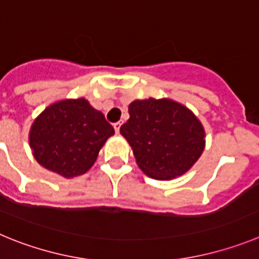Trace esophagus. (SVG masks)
I'll use <instances>...</instances> for the list:
<instances>
[{
	"instance_id": "34e87169",
	"label": "esophagus",
	"mask_w": 259,
	"mask_h": 259,
	"mask_svg": "<svg viewBox=\"0 0 259 259\" xmlns=\"http://www.w3.org/2000/svg\"><path fill=\"white\" fill-rule=\"evenodd\" d=\"M114 130H115V132L116 134H118L119 131H120V125H122V123L120 122H116V123H114Z\"/></svg>"
}]
</instances>
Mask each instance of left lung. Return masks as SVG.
<instances>
[{"label": "left lung", "instance_id": "1", "mask_svg": "<svg viewBox=\"0 0 259 259\" xmlns=\"http://www.w3.org/2000/svg\"><path fill=\"white\" fill-rule=\"evenodd\" d=\"M120 134L132 146L141 170L158 180L188 171L205 146V131L191 110L171 100L135 101Z\"/></svg>", "mask_w": 259, "mask_h": 259}]
</instances>
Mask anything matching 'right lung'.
<instances>
[{
	"label": "right lung",
	"mask_w": 259,
	"mask_h": 259,
	"mask_svg": "<svg viewBox=\"0 0 259 259\" xmlns=\"http://www.w3.org/2000/svg\"><path fill=\"white\" fill-rule=\"evenodd\" d=\"M114 135L104 114L84 98L48 107L32 124L29 145L36 161L65 178L92 167L105 141Z\"/></svg>",
	"instance_id": "1"
}]
</instances>
